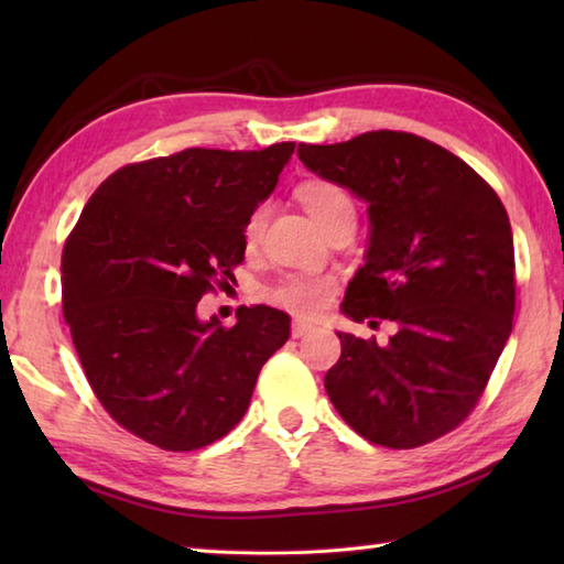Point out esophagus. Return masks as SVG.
<instances>
[{
	"instance_id": "1",
	"label": "esophagus",
	"mask_w": 564,
	"mask_h": 564,
	"mask_svg": "<svg viewBox=\"0 0 564 564\" xmlns=\"http://www.w3.org/2000/svg\"><path fill=\"white\" fill-rule=\"evenodd\" d=\"M311 328H313V323L295 318V321L291 323V336H293V338H301V336H305V333H311Z\"/></svg>"
}]
</instances>
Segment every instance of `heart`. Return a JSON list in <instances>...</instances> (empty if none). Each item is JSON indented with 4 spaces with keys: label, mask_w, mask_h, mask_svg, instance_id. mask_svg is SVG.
<instances>
[{
    "label": "heart",
    "mask_w": 564,
    "mask_h": 564,
    "mask_svg": "<svg viewBox=\"0 0 564 564\" xmlns=\"http://www.w3.org/2000/svg\"><path fill=\"white\" fill-rule=\"evenodd\" d=\"M295 196L305 206L316 221L328 228L336 224L338 218L352 216L356 218V204H352V196L346 186L336 184L330 178H308L299 184L295 188ZM265 224V206H256L246 218L243 226V241L246 246H253L259 241ZM333 293V281L326 275H305V273H291L283 275L281 281H275L269 291H265V299L271 303L281 305V308L299 313V316H316L323 308Z\"/></svg>",
    "instance_id": "1"
}]
</instances>
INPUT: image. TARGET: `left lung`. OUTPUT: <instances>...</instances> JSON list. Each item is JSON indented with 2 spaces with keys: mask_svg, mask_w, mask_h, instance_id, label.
<instances>
[{
  "mask_svg": "<svg viewBox=\"0 0 564 564\" xmlns=\"http://www.w3.org/2000/svg\"><path fill=\"white\" fill-rule=\"evenodd\" d=\"M318 176L366 198V265L340 311L395 333H338L326 393L366 441L410 451L473 413L514 316V246L500 196L451 151L408 131H366L340 144H301Z\"/></svg>",
  "mask_w": 564,
  "mask_h": 564,
  "instance_id": "8db88e82",
  "label": "left lung"
}]
</instances>
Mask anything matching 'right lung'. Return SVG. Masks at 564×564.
Wrapping results in <instances>:
<instances>
[{
	"label": "right lung",
	"instance_id": "obj_1",
	"mask_svg": "<svg viewBox=\"0 0 564 564\" xmlns=\"http://www.w3.org/2000/svg\"><path fill=\"white\" fill-rule=\"evenodd\" d=\"M295 144L184 149L127 164L84 206L62 251V308L104 410L161 451H198L243 417L256 378L291 336L269 305L202 323L196 303L234 281L248 214Z\"/></svg>",
	"mask_w": 564,
	"mask_h": 564
}]
</instances>
